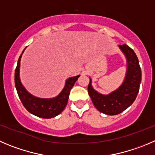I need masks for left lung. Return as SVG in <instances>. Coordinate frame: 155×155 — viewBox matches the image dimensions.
Instances as JSON below:
<instances>
[{"label": "left lung", "instance_id": "1", "mask_svg": "<svg viewBox=\"0 0 155 155\" xmlns=\"http://www.w3.org/2000/svg\"><path fill=\"white\" fill-rule=\"evenodd\" d=\"M118 47L127 60L126 76L121 86L108 95H102L95 91L92 86L91 79L88 86V92L93 105L105 115H118L128 108L136 99L141 84V70L136 54L128 45Z\"/></svg>", "mask_w": 155, "mask_h": 155}]
</instances>
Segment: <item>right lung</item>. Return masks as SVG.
<instances>
[{"label": "right lung", "mask_w": 155, "mask_h": 155, "mask_svg": "<svg viewBox=\"0 0 155 155\" xmlns=\"http://www.w3.org/2000/svg\"><path fill=\"white\" fill-rule=\"evenodd\" d=\"M21 56L22 54L18 59L17 66L15 69L14 80L18 96L26 109L30 113L43 118H51L61 113L67 105L71 89L74 86L75 82L79 76L69 78L66 81L65 87L56 97L53 99H40L35 97L26 90L20 79V64Z\"/></svg>", "instance_id": "right-lung-1"}]
</instances>
